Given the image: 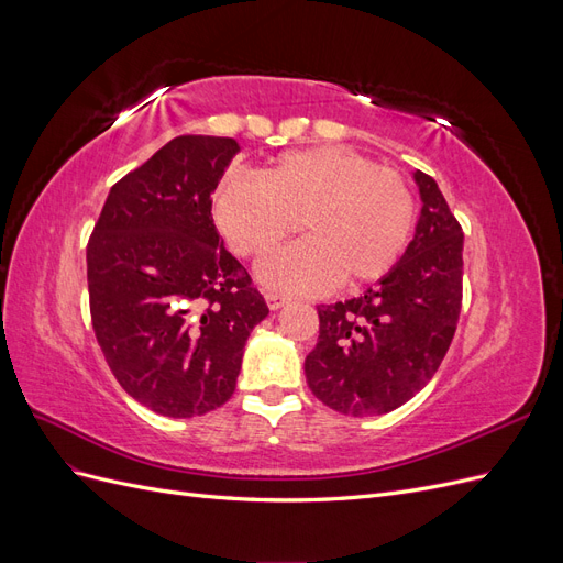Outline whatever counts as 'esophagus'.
Returning a JSON list of instances; mask_svg holds the SVG:
<instances>
[{
    "label": "esophagus",
    "instance_id": "1",
    "mask_svg": "<svg viewBox=\"0 0 563 563\" xmlns=\"http://www.w3.org/2000/svg\"><path fill=\"white\" fill-rule=\"evenodd\" d=\"M265 300H267V308H269V310H279V308H284V305H286V298H284V296L272 294V291L265 294Z\"/></svg>",
    "mask_w": 563,
    "mask_h": 563
}]
</instances>
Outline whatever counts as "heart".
Masks as SVG:
<instances>
[{"instance_id":"b5f03b06","label":"heart","mask_w":563,"mask_h":563,"mask_svg":"<svg viewBox=\"0 0 563 563\" xmlns=\"http://www.w3.org/2000/svg\"><path fill=\"white\" fill-rule=\"evenodd\" d=\"M213 223L234 253L263 261L298 225L305 242L261 267L263 284L314 294L356 288L397 265L416 220L408 183L350 147L321 145L261 168V180L225 176L211 197Z\"/></svg>"}]
</instances>
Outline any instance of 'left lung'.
I'll return each mask as SVG.
<instances>
[{
	"mask_svg": "<svg viewBox=\"0 0 563 563\" xmlns=\"http://www.w3.org/2000/svg\"><path fill=\"white\" fill-rule=\"evenodd\" d=\"M416 234L364 296L319 305V340L305 360L312 395L338 413L395 411L432 380L463 300V230L434 178L413 172Z\"/></svg>",
	"mask_w": 563,
	"mask_h": 563,
	"instance_id": "8db88e82",
	"label": "left lung"
}]
</instances>
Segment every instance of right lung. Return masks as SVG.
Masks as SVG:
<instances>
[{"label":"right lung","instance_id":"add662e5","mask_svg":"<svg viewBox=\"0 0 563 563\" xmlns=\"http://www.w3.org/2000/svg\"><path fill=\"white\" fill-rule=\"evenodd\" d=\"M236 152L220 135L168 141L112 185L87 246L98 345L126 395L166 418L223 406L269 314L211 218Z\"/></svg>","mask_w":563,"mask_h":563}]
</instances>
